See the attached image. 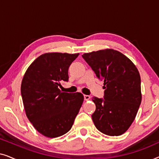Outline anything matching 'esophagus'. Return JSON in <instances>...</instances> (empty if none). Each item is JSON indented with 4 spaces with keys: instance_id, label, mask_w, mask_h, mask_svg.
<instances>
[{
    "instance_id": "obj_1",
    "label": "esophagus",
    "mask_w": 159,
    "mask_h": 159,
    "mask_svg": "<svg viewBox=\"0 0 159 159\" xmlns=\"http://www.w3.org/2000/svg\"><path fill=\"white\" fill-rule=\"evenodd\" d=\"M84 101H89V100L90 99V95H84Z\"/></svg>"
}]
</instances>
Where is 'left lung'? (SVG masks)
Instances as JSON below:
<instances>
[{
	"instance_id": "left-lung-1",
	"label": "left lung",
	"mask_w": 159,
	"mask_h": 159,
	"mask_svg": "<svg viewBox=\"0 0 159 159\" xmlns=\"http://www.w3.org/2000/svg\"><path fill=\"white\" fill-rule=\"evenodd\" d=\"M82 56L104 82L103 99L92 98L96 106L92 115L95 127L107 135H121L133 122L142 101L140 73L131 60L116 50Z\"/></svg>"
}]
</instances>
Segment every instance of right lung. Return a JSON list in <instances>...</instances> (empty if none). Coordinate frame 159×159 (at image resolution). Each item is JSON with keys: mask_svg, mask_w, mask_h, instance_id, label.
<instances>
[{"mask_svg": "<svg viewBox=\"0 0 159 159\" xmlns=\"http://www.w3.org/2000/svg\"><path fill=\"white\" fill-rule=\"evenodd\" d=\"M79 53H46L36 58L24 75L21 93L28 119L50 138L66 134L72 127L84 101L82 93L61 92L68 69Z\"/></svg>", "mask_w": 159, "mask_h": 159, "instance_id": "add662e5", "label": "right lung"}]
</instances>
